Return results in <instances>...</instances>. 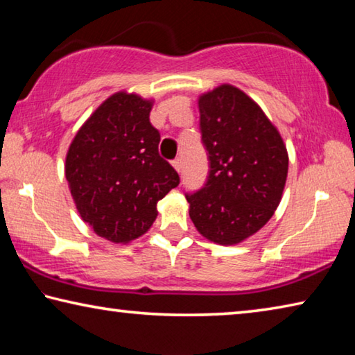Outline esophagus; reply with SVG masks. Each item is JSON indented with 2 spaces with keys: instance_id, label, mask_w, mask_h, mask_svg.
<instances>
[{
  "instance_id": "34e87169",
  "label": "esophagus",
  "mask_w": 355,
  "mask_h": 355,
  "mask_svg": "<svg viewBox=\"0 0 355 355\" xmlns=\"http://www.w3.org/2000/svg\"><path fill=\"white\" fill-rule=\"evenodd\" d=\"M172 166H173V169H175L177 172L182 171V166H183L182 158H175V159H173V161H172Z\"/></svg>"
}]
</instances>
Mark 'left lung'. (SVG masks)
I'll use <instances>...</instances> for the list:
<instances>
[{
    "mask_svg": "<svg viewBox=\"0 0 355 355\" xmlns=\"http://www.w3.org/2000/svg\"><path fill=\"white\" fill-rule=\"evenodd\" d=\"M207 184L186 196L189 218L208 241L233 245L272 218L284 194L288 152L279 130L248 94L220 84L199 97Z\"/></svg>",
    "mask_w": 355,
    "mask_h": 355,
    "instance_id": "8db88e82",
    "label": "left lung"
}]
</instances>
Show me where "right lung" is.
<instances>
[{
	"label": "right lung",
	"mask_w": 355,
	"mask_h": 355,
	"mask_svg": "<svg viewBox=\"0 0 355 355\" xmlns=\"http://www.w3.org/2000/svg\"><path fill=\"white\" fill-rule=\"evenodd\" d=\"M153 100L120 91L81 125L67 156L65 178L81 219L98 236L127 244L158 216V203L180 177L158 153L150 123Z\"/></svg>",
	"instance_id": "obj_1"
}]
</instances>
